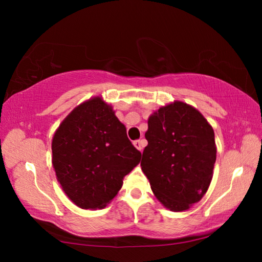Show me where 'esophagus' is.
Segmentation results:
<instances>
[{
    "label": "esophagus",
    "mask_w": 262,
    "mask_h": 262,
    "mask_svg": "<svg viewBox=\"0 0 262 262\" xmlns=\"http://www.w3.org/2000/svg\"><path fill=\"white\" fill-rule=\"evenodd\" d=\"M133 144H134V147H135L137 150H140V151H142V150H143L144 143H143V142H142L141 140H136V141H134V142H133Z\"/></svg>",
    "instance_id": "obj_1"
}]
</instances>
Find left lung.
<instances>
[{
  "instance_id": "obj_1",
  "label": "left lung",
  "mask_w": 262,
  "mask_h": 262,
  "mask_svg": "<svg viewBox=\"0 0 262 262\" xmlns=\"http://www.w3.org/2000/svg\"><path fill=\"white\" fill-rule=\"evenodd\" d=\"M141 167L155 196L171 211L188 210L207 193L216 161L215 134L184 101L162 106L148 119Z\"/></svg>"
}]
</instances>
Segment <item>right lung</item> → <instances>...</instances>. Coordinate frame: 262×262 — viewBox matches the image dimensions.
Returning <instances> with one entry per match:
<instances>
[{"label": "right lung", "instance_id": "add662e5", "mask_svg": "<svg viewBox=\"0 0 262 262\" xmlns=\"http://www.w3.org/2000/svg\"><path fill=\"white\" fill-rule=\"evenodd\" d=\"M141 161L113 107L99 96L83 101L52 140V164L66 195L82 209H103Z\"/></svg>", "mask_w": 262, "mask_h": 262}]
</instances>
